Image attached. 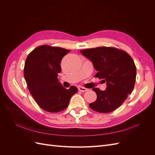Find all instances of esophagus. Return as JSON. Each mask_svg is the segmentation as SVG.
<instances>
[{"label":"esophagus","instance_id":"obj_1","mask_svg":"<svg viewBox=\"0 0 155 155\" xmlns=\"http://www.w3.org/2000/svg\"><path fill=\"white\" fill-rule=\"evenodd\" d=\"M87 90H88V89L86 88H85V87H79L78 88V91H80V92H85V91H87Z\"/></svg>","mask_w":155,"mask_h":155}]
</instances>
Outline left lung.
Listing matches in <instances>:
<instances>
[{
    "mask_svg": "<svg viewBox=\"0 0 155 155\" xmlns=\"http://www.w3.org/2000/svg\"><path fill=\"white\" fill-rule=\"evenodd\" d=\"M97 72L96 78L106 83L105 91L94 88L97 94L91 109L101 113H109L121 105L133 92L137 68L132 58L126 51L113 47H97L80 50Z\"/></svg>",
    "mask_w": 155,
    "mask_h": 155,
    "instance_id": "obj_1",
    "label": "left lung"
}]
</instances>
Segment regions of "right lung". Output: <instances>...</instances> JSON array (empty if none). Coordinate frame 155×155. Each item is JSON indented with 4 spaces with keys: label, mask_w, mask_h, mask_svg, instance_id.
<instances>
[{
    "label": "right lung",
    "mask_w": 155,
    "mask_h": 155,
    "mask_svg": "<svg viewBox=\"0 0 155 155\" xmlns=\"http://www.w3.org/2000/svg\"><path fill=\"white\" fill-rule=\"evenodd\" d=\"M70 51L42 45L31 51L26 59L24 76L28 88L37 104L47 112L63 110L78 92L75 86L65 88L58 78L61 71L60 63Z\"/></svg>",
    "instance_id": "right-lung-1"
}]
</instances>
